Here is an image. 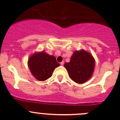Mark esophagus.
<instances>
[{"label":"esophagus","mask_w":120,"mask_h":120,"mask_svg":"<svg viewBox=\"0 0 120 120\" xmlns=\"http://www.w3.org/2000/svg\"><path fill=\"white\" fill-rule=\"evenodd\" d=\"M60 64L61 65H64V61H62V62H61L60 63Z\"/></svg>","instance_id":"esophagus-1"}]
</instances>
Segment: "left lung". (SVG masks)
Returning <instances> with one entry per match:
<instances>
[{
    "mask_svg": "<svg viewBox=\"0 0 120 120\" xmlns=\"http://www.w3.org/2000/svg\"><path fill=\"white\" fill-rule=\"evenodd\" d=\"M95 60L90 52L84 50L76 51L70 62L64 64L70 78L78 84L88 81L92 76L95 68Z\"/></svg>",
    "mask_w": 120,
    "mask_h": 120,
    "instance_id": "obj_1",
    "label": "left lung"
}]
</instances>
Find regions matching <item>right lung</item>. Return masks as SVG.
<instances>
[{
	"instance_id": "1",
	"label": "right lung",
	"mask_w": 120,
	"mask_h": 120,
	"mask_svg": "<svg viewBox=\"0 0 120 120\" xmlns=\"http://www.w3.org/2000/svg\"><path fill=\"white\" fill-rule=\"evenodd\" d=\"M28 64L32 75L41 81L50 78L53 71L60 65L55 56L44 51L36 52L31 55Z\"/></svg>"
}]
</instances>
